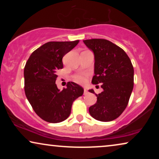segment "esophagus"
Returning a JSON list of instances; mask_svg holds the SVG:
<instances>
[{"label": "esophagus", "mask_w": 159, "mask_h": 159, "mask_svg": "<svg viewBox=\"0 0 159 159\" xmlns=\"http://www.w3.org/2000/svg\"><path fill=\"white\" fill-rule=\"evenodd\" d=\"M88 90H87V89L84 88V94L86 95V94H88Z\"/></svg>", "instance_id": "obj_1"}]
</instances>
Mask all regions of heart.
<instances>
[{"label": "heart", "instance_id": "b5f03b06", "mask_svg": "<svg viewBox=\"0 0 159 159\" xmlns=\"http://www.w3.org/2000/svg\"><path fill=\"white\" fill-rule=\"evenodd\" d=\"M87 77H88V75H85V74H79V75H75L74 79H75V81L77 82V83L84 84L87 81Z\"/></svg>", "mask_w": 159, "mask_h": 159}]
</instances>
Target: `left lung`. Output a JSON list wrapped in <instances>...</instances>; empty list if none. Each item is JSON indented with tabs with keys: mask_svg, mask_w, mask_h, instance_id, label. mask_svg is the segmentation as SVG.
Masks as SVG:
<instances>
[{
	"mask_svg": "<svg viewBox=\"0 0 159 159\" xmlns=\"http://www.w3.org/2000/svg\"><path fill=\"white\" fill-rule=\"evenodd\" d=\"M95 56V75L92 82L101 84L103 92L94 90L97 102L89 108L91 116L101 121L114 120L127 106L134 86V69L122 48L105 39L83 40Z\"/></svg>",
	"mask_w": 159,
	"mask_h": 159,
	"instance_id": "1",
	"label": "left lung"
}]
</instances>
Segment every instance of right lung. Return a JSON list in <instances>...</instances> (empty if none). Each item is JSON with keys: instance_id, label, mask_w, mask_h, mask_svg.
Instances as JSON below:
<instances>
[{"instance_id": "right-lung-1", "label": "right lung", "mask_w": 159, "mask_h": 159, "mask_svg": "<svg viewBox=\"0 0 159 159\" xmlns=\"http://www.w3.org/2000/svg\"><path fill=\"white\" fill-rule=\"evenodd\" d=\"M80 40L48 42L30 56L24 70L26 97L34 112L50 123L64 121L71 114L73 102L84 93L83 88L69 82L66 88L58 90L56 84L62 58Z\"/></svg>"}]
</instances>
